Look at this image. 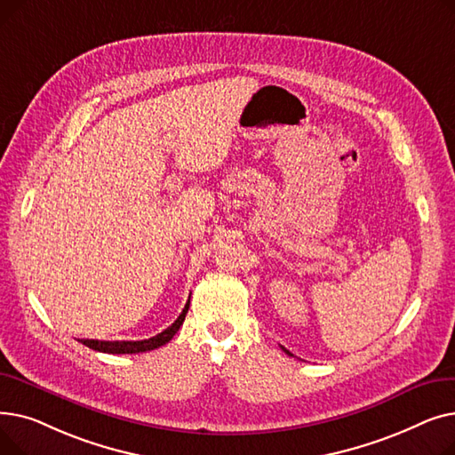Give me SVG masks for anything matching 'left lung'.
I'll return each instance as SVG.
<instances>
[{"label":"left lung","mask_w":455,"mask_h":455,"mask_svg":"<svg viewBox=\"0 0 455 455\" xmlns=\"http://www.w3.org/2000/svg\"><path fill=\"white\" fill-rule=\"evenodd\" d=\"M282 350H283V352H285V354H290V355H293V354H291V352H290V350H285V348H283V347H282Z\"/></svg>","instance_id":"8db88e82"}]
</instances>
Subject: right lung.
Listing matches in <instances>:
<instances>
[{
    "label": "right lung",
    "mask_w": 455,
    "mask_h": 455,
    "mask_svg": "<svg viewBox=\"0 0 455 455\" xmlns=\"http://www.w3.org/2000/svg\"><path fill=\"white\" fill-rule=\"evenodd\" d=\"M189 307V300L186 302L182 314L177 317V321L167 326L164 331L156 333L155 338L149 339H141V341H100V339H79L83 345H86L92 350L98 352H107V354H138V352H148V350H155L165 343H170L173 339L175 333L179 331V328L182 326L186 314Z\"/></svg>",
    "instance_id": "obj_1"
}]
</instances>
